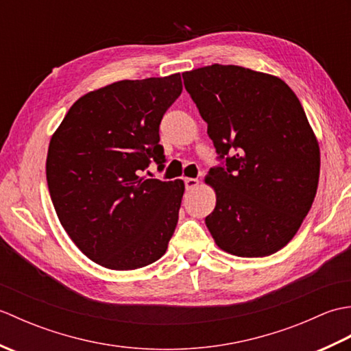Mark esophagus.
<instances>
[{
  "label": "esophagus",
  "instance_id": "1",
  "mask_svg": "<svg viewBox=\"0 0 351 351\" xmlns=\"http://www.w3.org/2000/svg\"><path fill=\"white\" fill-rule=\"evenodd\" d=\"M184 184H185V189L190 191V190H195L199 187V180H196V178H185Z\"/></svg>",
  "mask_w": 351,
  "mask_h": 351
}]
</instances>
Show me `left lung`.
I'll return each instance as SVG.
<instances>
[{"label":"left lung","mask_w":351,"mask_h":351,"mask_svg":"<svg viewBox=\"0 0 351 351\" xmlns=\"http://www.w3.org/2000/svg\"><path fill=\"white\" fill-rule=\"evenodd\" d=\"M208 123L217 204L205 219L220 249L243 258L280 250L314 202L319 147L295 93L278 77L234 64L182 73Z\"/></svg>","instance_id":"obj_1"}]
</instances>
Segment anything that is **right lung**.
Returning <instances> with one entry per match:
<instances>
[{
  "instance_id": "add662e5",
  "label": "right lung",
  "mask_w": 351,
  "mask_h": 351,
  "mask_svg": "<svg viewBox=\"0 0 351 351\" xmlns=\"http://www.w3.org/2000/svg\"><path fill=\"white\" fill-rule=\"evenodd\" d=\"M182 92L180 73L123 80L69 108L48 149L47 181L62 226L93 263L136 270L167 250L184 182L146 178L164 169L160 123Z\"/></svg>"
}]
</instances>
